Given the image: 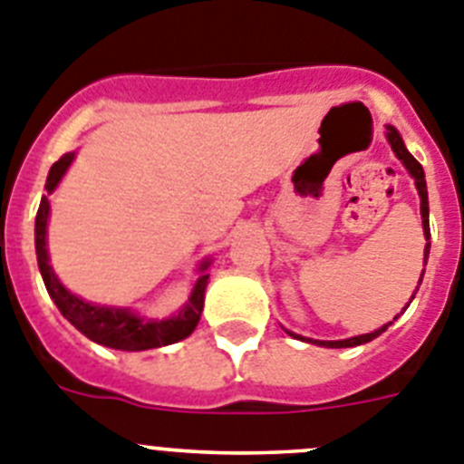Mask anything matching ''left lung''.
I'll use <instances>...</instances> for the list:
<instances>
[{"mask_svg":"<svg viewBox=\"0 0 464 464\" xmlns=\"http://www.w3.org/2000/svg\"><path fill=\"white\" fill-rule=\"evenodd\" d=\"M388 143H391V148H393V152L398 154V160H402V164L407 166V170L411 175H414L416 180V189H419V196H420V217H423V231H425V237H430V222H428V187H425V173H423V166L419 164V161L411 157V154L407 152V148H404L402 139H400V133L395 131L393 127H388ZM428 252H430V242L428 247H425V258H428ZM420 284V282H419ZM388 328L386 325H382L379 331L374 333H367V335H358V337H349V340H337V342H316V344L321 346H331V349H342V346H358V344H365V342L374 340V337L382 335L383 331Z\"/></svg>","mask_w":464,"mask_h":464,"instance_id":"left-lung-1","label":"left lung"}]
</instances>
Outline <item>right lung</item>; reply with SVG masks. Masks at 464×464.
I'll use <instances>...</instances> for the list:
<instances>
[{"label":"right lung","mask_w":464,"mask_h":464,"mask_svg":"<svg viewBox=\"0 0 464 464\" xmlns=\"http://www.w3.org/2000/svg\"><path fill=\"white\" fill-rule=\"evenodd\" d=\"M73 161V152L62 154L60 160L53 164L45 180V189L48 194L57 187L62 180L64 170ZM50 203L48 196L41 198L39 212H36V258H39L41 277L45 282L50 298L55 300L64 319L76 325L78 331L85 337L94 340L97 344L111 346V349H122V352H143V349H154V346H166L173 342L185 340L191 335L201 319L203 312V294H206L208 275H201L196 282L194 291H191L189 303L180 310V314L166 321H143L140 316L131 314L129 310H115V307H99V304H90L85 300L76 298L73 294L64 289L60 279L55 277L53 268L48 263V249H45V224H48ZM208 266V263H206ZM203 266V268H206Z\"/></svg>","instance_id":"obj_1"}]
</instances>
